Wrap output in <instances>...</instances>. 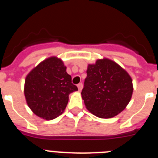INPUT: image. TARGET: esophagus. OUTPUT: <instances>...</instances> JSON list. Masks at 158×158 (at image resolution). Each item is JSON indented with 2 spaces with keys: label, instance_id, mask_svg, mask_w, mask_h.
<instances>
[{
  "label": "esophagus",
  "instance_id": "esophagus-1",
  "mask_svg": "<svg viewBox=\"0 0 158 158\" xmlns=\"http://www.w3.org/2000/svg\"><path fill=\"white\" fill-rule=\"evenodd\" d=\"M77 88H78V90L79 91H81L82 88H83V85H82V83H79L77 85Z\"/></svg>",
  "mask_w": 158,
  "mask_h": 158
}]
</instances>
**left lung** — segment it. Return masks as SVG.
I'll list each match as a JSON object with an SVG mask.
<instances>
[{
  "instance_id": "1",
  "label": "left lung",
  "mask_w": 158,
  "mask_h": 158,
  "mask_svg": "<svg viewBox=\"0 0 158 158\" xmlns=\"http://www.w3.org/2000/svg\"><path fill=\"white\" fill-rule=\"evenodd\" d=\"M131 76L111 60L99 59L89 65L81 96L86 108L102 118H109L123 111L132 96Z\"/></svg>"
}]
</instances>
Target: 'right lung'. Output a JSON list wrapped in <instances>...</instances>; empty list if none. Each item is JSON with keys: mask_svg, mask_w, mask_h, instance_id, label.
<instances>
[{"mask_svg": "<svg viewBox=\"0 0 158 158\" xmlns=\"http://www.w3.org/2000/svg\"><path fill=\"white\" fill-rule=\"evenodd\" d=\"M61 59L51 57L29 73L25 79L27 104L40 118L53 119L61 115L69 101V95L77 91Z\"/></svg>", "mask_w": 158, "mask_h": 158, "instance_id": "obj_1", "label": "right lung"}]
</instances>
